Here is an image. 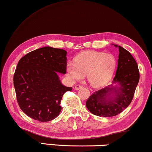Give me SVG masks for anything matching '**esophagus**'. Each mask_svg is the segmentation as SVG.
<instances>
[{
  "label": "esophagus",
  "mask_w": 152,
  "mask_h": 152,
  "mask_svg": "<svg viewBox=\"0 0 152 152\" xmlns=\"http://www.w3.org/2000/svg\"><path fill=\"white\" fill-rule=\"evenodd\" d=\"M81 88H82V86L80 85H76L75 86V90H76V91H78V90H80Z\"/></svg>",
  "instance_id": "obj_1"
}]
</instances>
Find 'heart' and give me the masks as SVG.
<instances>
[{
	"mask_svg": "<svg viewBox=\"0 0 152 152\" xmlns=\"http://www.w3.org/2000/svg\"><path fill=\"white\" fill-rule=\"evenodd\" d=\"M116 64V60L112 54L88 50L79 55L75 64H68L66 72L72 81H80L86 75L90 84L99 88L110 80Z\"/></svg>",
	"mask_w": 152,
	"mask_h": 152,
	"instance_id": "b5f03b06",
	"label": "heart"
}]
</instances>
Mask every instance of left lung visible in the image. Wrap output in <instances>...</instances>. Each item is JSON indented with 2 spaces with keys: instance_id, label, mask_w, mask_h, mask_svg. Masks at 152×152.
I'll return each mask as SVG.
<instances>
[{
  "instance_id": "obj_1",
  "label": "left lung",
  "mask_w": 152,
  "mask_h": 152,
  "mask_svg": "<svg viewBox=\"0 0 152 152\" xmlns=\"http://www.w3.org/2000/svg\"><path fill=\"white\" fill-rule=\"evenodd\" d=\"M112 45L119 51L115 77L112 84L94 92L86 103L92 114L103 117L117 115L130 104L140 78L137 63L130 53Z\"/></svg>"
}]
</instances>
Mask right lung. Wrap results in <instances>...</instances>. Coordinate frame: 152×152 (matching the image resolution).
<instances>
[{
	"mask_svg": "<svg viewBox=\"0 0 152 152\" xmlns=\"http://www.w3.org/2000/svg\"><path fill=\"white\" fill-rule=\"evenodd\" d=\"M66 54L64 49L45 47L19 60L14 86L19 106L29 117L46 122L60 114L63 94L72 89L64 86L58 76L66 74Z\"/></svg>",
	"mask_w": 152,
	"mask_h": 152,
	"instance_id": "add662e5",
	"label": "right lung"
}]
</instances>
